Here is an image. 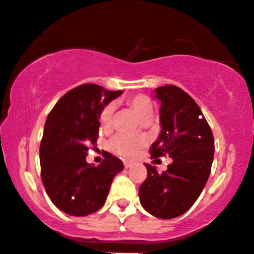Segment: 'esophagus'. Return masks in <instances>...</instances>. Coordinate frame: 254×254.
<instances>
[{
	"label": "esophagus",
	"instance_id": "obj_1",
	"mask_svg": "<svg viewBox=\"0 0 254 254\" xmlns=\"http://www.w3.org/2000/svg\"><path fill=\"white\" fill-rule=\"evenodd\" d=\"M132 166L131 162H129V161H124V167L125 168H130Z\"/></svg>",
	"mask_w": 254,
	"mask_h": 254
}]
</instances>
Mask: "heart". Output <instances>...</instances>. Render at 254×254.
Wrapping results in <instances>:
<instances>
[{"instance_id": "heart-1", "label": "heart", "mask_w": 254, "mask_h": 254, "mask_svg": "<svg viewBox=\"0 0 254 254\" xmlns=\"http://www.w3.org/2000/svg\"><path fill=\"white\" fill-rule=\"evenodd\" d=\"M127 106L137 114V117L141 119V122L150 120V118L153 114V107L150 99L147 97L134 96L127 98ZM114 106L109 104L103 109L99 115V122L104 129H109L113 122V115H114ZM146 143V139L137 135H127L119 134L114 136L109 141V148L113 152L123 156V157H132L136 155L137 151L143 147Z\"/></svg>"}]
</instances>
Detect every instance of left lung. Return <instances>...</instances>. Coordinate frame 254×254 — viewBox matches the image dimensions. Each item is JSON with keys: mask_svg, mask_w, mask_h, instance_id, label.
<instances>
[{"mask_svg": "<svg viewBox=\"0 0 254 254\" xmlns=\"http://www.w3.org/2000/svg\"><path fill=\"white\" fill-rule=\"evenodd\" d=\"M161 130L151 146V158L168 156L162 173L145 163L147 178L140 186L143 209L158 219H173L190 209L205 187L214 160V136L200 108L177 86L158 87ZM202 118H199L198 115Z\"/></svg>", "mask_w": 254, "mask_h": 254, "instance_id": "8db88e82", "label": "left lung"}]
</instances>
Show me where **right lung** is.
Listing matches in <instances>:
<instances>
[{
    "mask_svg": "<svg viewBox=\"0 0 254 254\" xmlns=\"http://www.w3.org/2000/svg\"><path fill=\"white\" fill-rule=\"evenodd\" d=\"M122 93L82 84L61 97L49 113L39 151L42 181L54 205L66 214L86 216L101 209L113 178L124 170L111 153L97 167L86 161L88 146L98 139L99 115Z\"/></svg>",
    "mask_w": 254,
    "mask_h": 254,
    "instance_id": "add662e5",
    "label": "right lung"
}]
</instances>
